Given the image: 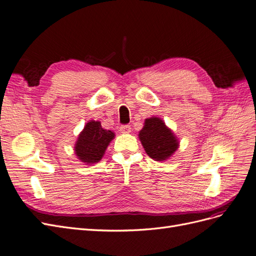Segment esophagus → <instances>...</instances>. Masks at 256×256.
I'll list each match as a JSON object with an SVG mask.
<instances>
[{
  "label": "esophagus",
  "instance_id": "obj_1",
  "mask_svg": "<svg viewBox=\"0 0 256 256\" xmlns=\"http://www.w3.org/2000/svg\"><path fill=\"white\" fill-rule=\"evenodd\" d=\"M120 131L122 134H129V132H131V126L130 125H122L120 127Z\"/></svg>",
  "mask_w": 256,
  "mask_h": 256
}]
</instances>
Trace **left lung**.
<instances>
[{"label": "left lung", "mask_w": 256, "mask_h": 256, "mask_svg": "<svg viewBox=\"0 0 256 256\" xmlns=\"http://www.w3.org/2000/svg\"><path fill=\"white\" fill-rule=\"evenodd\" d=\"M138 138L146 154L156 161L166 160L178 147V141L172 131L158 118L145 120Z\"/></svg>", "instance_id": "8db88e82"}]
</instances>
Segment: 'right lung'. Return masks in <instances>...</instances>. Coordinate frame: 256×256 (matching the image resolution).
<instances>
[{"label":"right lung","instance_id":"add662e5","mask_svg":"<svg viewBox=\"0 0 256 256\" xmlns=\"http://www.w3.org/2000/svg\"><path fill=\"white\" fill-rule=\"evenodd\" d=\"M114 132L106 130L99 122L90 120L85 125L76 141L74 150L78 158L86 164H94L102 158Z\"/></svg>","mask_w":256,"mask_h":256}]
</instances>
